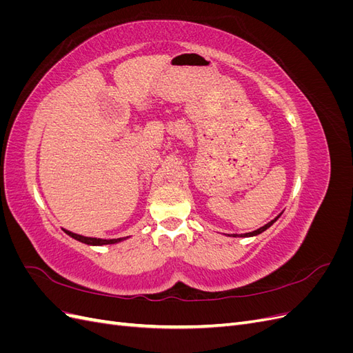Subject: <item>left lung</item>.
Returning <instances> with one entry per match:
<instances>
[{"mask_svg": "<svg viewBox=\"0 0 353 353\" xmlns=\"http://www.w3.org/2000/svg\"><path fill=\"white\" fill-rule=\"evenodd\" d=\"M281 216V213H280V215L279 216H276V218H274L271 222H268V223H265V225L263 227H261V228H258V230H254V231H252V232H245V234H240V236H239V234H232V237H254V236H258V234H261V232H263L265 230H268L271 225H272V223L276 221V219H279Z\"/></svg>", "mask_w": 353, "mask_h": 353, "instance_id": "left-lung-1", "label": "left lung"}]
</instances>
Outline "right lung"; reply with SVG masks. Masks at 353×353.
<instances>
[{"label":"right lung","instance_id":"obj_1","mask_svg":"<svg viewBox=\"0 0 353 353\" xmlns=\"http://www.w3.org/2000/svg\"><path fill=\"white\" fill-rule=\"evenodd\" d=\"M63 231H65L68 236H70L72 239L78 240L81 243H85L88 245H105V244H116V243H121L123 240H126L128 237H122V239H110V240H105V239H97V237H85V236H81V234H74L72 231H68L63 228Z\"/></svg>","mask_w":353,"mask_h":353}]
</instances>
